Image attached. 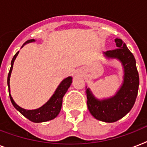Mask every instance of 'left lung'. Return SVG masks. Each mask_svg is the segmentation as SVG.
Returning <instances> with one entry per match:
<instances>
[{
  "mask_svg": "<svg viewBox=\"0 0 147 147\" xmlns=\"http://www.w3.org/2000/svg\"><path fill=\"white\" fill-rule=\"evenodd\" d=\"M117 48L108 50L105 54L107 57L117 58L121 61L124 69L123 84L116 95L109 99L99 100L86 88L87 105L90 113L97 120L113 123L124 117L136 101L139 88V74L136 60L125 43L120 39L114 40Z\"/></svg>",
  "mask_w": 147,
  "mask_h": 147,
  "instance_id": "left-lung-1",
  "label": "left lung"
}]
</instances>
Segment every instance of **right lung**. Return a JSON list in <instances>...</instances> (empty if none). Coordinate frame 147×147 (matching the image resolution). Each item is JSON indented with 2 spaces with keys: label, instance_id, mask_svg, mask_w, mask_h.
<instances>
[{
  "label": "right lung",
  "instance_id": "obj_1",
  "mask_svg": "<svg viewBox=\"0 0 147 147\" xmlns=\"http://www.w3.org/2000/svg\"><path fill=\"white\" fill-rule=\"evenodd\" d=\"M35 41L34 40H27L25 44L27 42H30ZM17 52L14 55V56L13 57V59L11 61V66H10V69L9 73H8L7 77V85L8 88H9V95H10V100L12 105H13V107L16 109L21 113L25 117L29 119L30 121L34 123H40V122H45V121H50L53 120L55 117H57L59 113L60 112L61 107H62V98L64 97L65 94L66 93L67 90L70 87V85L71 84V77H68L62 81L61 84L59 85V87L55 92L54 94H53L52 98L45 104L43 106H42L40 108L36 110H25L22 107H19L16 103L13 101L12 97L10 94V77L11 71H12L13 65V62H14L15 59L17 57V55H18Z\"/></svg>",
  "mask_w": 147,
  "mask_h": 147
}]
</instances>
